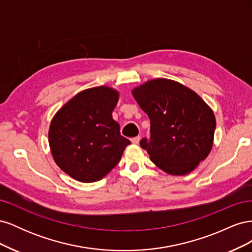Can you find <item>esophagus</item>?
Masks as SVG:
<instances>
[{
  "mask_svg": "<svg viewBox=\"0 0 252 252\" xmlns=\"http://www.w3.org/2000/svg\"><path fill=\"white\" fill-rule=\"evenodd\" d=\"M140 141H141L140 136H135V138H132V139H131V143L134 144V145H138V144L140 143Z\"/></svg>",
  "mask_w": 252,
  "mask_h": 252,
  "instance_id": "esophagus-1",
  "label": "esophagus"
}]
</instances>
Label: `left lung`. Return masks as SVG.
I'll use <instances>...</instances> for the list:
<instances>
[{
    "label": "left lung",
    "mask_w": 252,
    "mask_h": 252,
    "mask_svg": "<svg viewBox=\"0 0 252 252\" xmlns=\"http://www.w3.org/2000/svg\"><path fill=\"white\" fill-rule=\"evenodd\" d=\"M131 94L150 119V141H141L151 162L171 175L193 171L213 146L216 117L192 89L169 79H152Z\"/></svg>",
    "instance_id": "1"
}]
</instances>
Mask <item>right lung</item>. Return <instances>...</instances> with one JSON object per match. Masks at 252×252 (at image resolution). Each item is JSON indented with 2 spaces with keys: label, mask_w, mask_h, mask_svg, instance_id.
<instances>
[{
  "label": "right lung",
  "mask_w": 252,
  "mask_h": 252,
  "mask_svg": "<svg viewBox=\"0 0 252 252\" xmlns=\"http://www.w3.org/2000/svg\"><path fill=\"white\" fill-rule=\"evenodd\" d=\"M120 93L109 86L80 91L53 116L48 142L56 164L72 179L93 183L108 174L130 144L112 119Z\"/></svg>",
  "instance_id": "obj_1"
}]
</instances>
